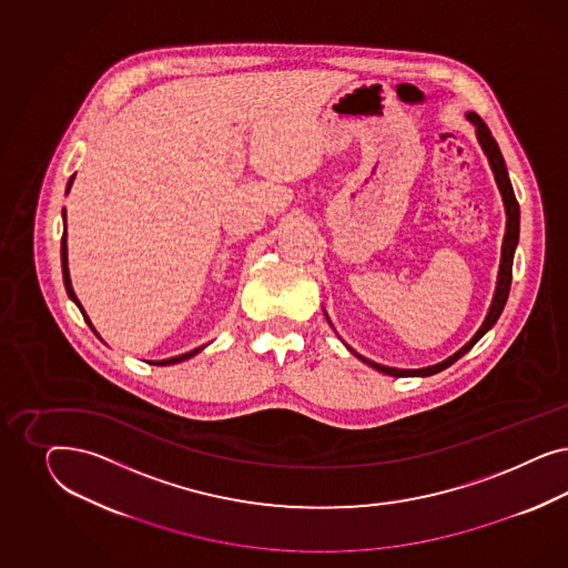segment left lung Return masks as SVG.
Listing matches in <instances>:
<instances>
[{"label": "left lung", "instance_id": "8db88e82", "mask_svg": "<svg viewBox=\"0 0 568 568\" xmlns=\"http://www.w3.org/2000/svg\"><path fill=\"white\" fill-rule=\"evenodd\" d=\"M468 121L477 126V138L481 141L483 152L487 154V160H489V164H491V171L496 174V183H498L499 193H501V200H504V206H506V216H508V221H506V235H504V243H501V262H499L496 295H494V302H491V306H489V312H487V316H485V321H483L481 328L475 333V337H473L463 349H458L454 356H449L447 361L439 362V364H433V366H427V368H418V371H402V368H389V366H383V364L368 361V358H362L361 354H356L354 349H349L352 354H356L362 362H366V364L373 366L375 371H381V373L392 375V377H429V375H435V373L444 371L447 366H452L458 358H463L466 352H468L473 345L477 344L489 328L496 325L501 310L506 306L508 293H510V283H513V258H515L516 243H518V229H520V210H518L515 190H513V183H510V179H508V171H506V164H504V158H501V152H499L496 139L489 133L487 124L483 122L479 114H473V112H470V114H468Z\"/></svg>", "mask_w": 568, "mask_h": 568}]
</instances>
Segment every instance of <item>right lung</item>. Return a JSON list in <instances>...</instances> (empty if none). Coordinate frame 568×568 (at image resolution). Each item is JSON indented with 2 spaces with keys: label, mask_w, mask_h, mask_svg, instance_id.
I'll return each mask as SVG.
<instances>
[{
  "label": "right lung",
  "mask_w": 568,
  "mask_h": 568,
  "mask_svg": "<svg viewBox=\"0 0 568 568\" xmlns=\"http://www.w3.org/2000/svg\"><path fill=\"white\" fill-rule=\"evenodd\" d=\"M72 179H74V174L70 176L69 185H67V191L70 190V185H72ZM60 254H62V276H64V287H67V293H69L70 300L79 306V310H81V314H83V318L87 321V325L91 327V331L95 333V328H93V325H91V321L87 318L85 310H83V306H81V302L77 300V295H74V292H72V285H70V276H69V258H67V231L62 233V247H60ZM98 335V333H95ZM202 347H197V349H191V352H187V354H181V356H174V358H169V361H158L152 362V364H155V366H166V364H176V362H183L187 361V358H191V356H195L197 352H200Z\"/></svg>",
  "instance_id": "1"
}]
</instances>
